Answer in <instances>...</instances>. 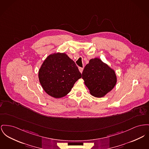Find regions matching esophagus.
<instances>
[{"instance_id":"1","label":"esophagus","mask_w":149,"mask_h":149,"mask_svg":"<svg viewBox=\"0 0 149 149\" xmlns=\"http://www.w3.org/2000/svg\"><path fill=\"white\" fill-rule=\"evenodd\" d=\"M79 71H80L81 73H82V72H83V68H79Z\"/></svg>"}]
</instances>
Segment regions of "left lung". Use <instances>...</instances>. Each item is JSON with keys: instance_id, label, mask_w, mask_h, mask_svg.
I'll return each instance as SVG.
<instances>
[{"instance_id": "obj_1", "label": "left lung", "mask_w": 149, "mask_h": 149, "mask_svg": "<svg viewBox=\"0 0 149 149\" xmlns=\"http://www.w3.org/2000/svg\"><path fill=\"white\" fill-rule=\"evenodd\" d=\"M82 79L89 93L98 98L110 92L117 81L115 71L98 58L89 60L82 72Z\"/></svg>"}]
</instances>
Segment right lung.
I'll use <instances>...</instances> for the list:
<instances>
[{
  "label": "right lung",
  "instance_id": "add662e5",
  "mask_svg": "<svg viewBox=\"0 0 149 149\" xmlns=\"http://www.w3.org/2000/svg\"><path fill=\"white\" fill-rule=\"evenodd\" d=\"M40 83L49 96L59 98L67 95L81 74L75 63L65 53L49 55L38 73Z\"/></svg>",
  "mask_w": 149,
  "mask_h": 149
}]
</instances>
